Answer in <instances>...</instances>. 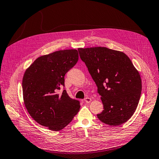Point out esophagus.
<instances>
[{
  "label": "esophagus",
  "mask_w": 159,
  "mask_h": 159,
  "mask_svg": "<svg viewBox=\"0 0 159 159\" xmlns=\"http://www.w3.org/2000/svg\"><path fill=\"white\" fill-rule=\"evenodd\" d=\"M84 102H85L86 103H90L91 102V99L89 98H84Z\"/></svg>",
  "instance_id": "1"
}]
</instances>
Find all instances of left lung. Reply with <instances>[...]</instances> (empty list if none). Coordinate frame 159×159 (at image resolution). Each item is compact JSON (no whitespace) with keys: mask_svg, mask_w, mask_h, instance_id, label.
Wrapping results in <instances>:
<instances>
[{"mask_svg":"<svg viewBox=\"0 0 159 159\" xmlns=\"http://www.w3.org/2000/svg\"><path fill=\"white\" fill-rule=\"evenodd\" d=\"M78 51L101 95L104 110L97 114L98 119L111 126L127 122L137 108L142 92L141 77L130 59L106 47Z\"/></svg>","mask_w":159,"mask_h":159,"instance_id":"8db88e82","label":"left lung"}]
</instances>
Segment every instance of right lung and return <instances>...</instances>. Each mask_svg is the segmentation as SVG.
<instances>
[{"label": "right lung", "instance_id": "1", "mask_svg": "<svg viewBox=\"0 0 159 159\" xmlns=\"http://www.w3.org/2000/svg\"><path fill=\"white\" fill-rule=\"evenodd\" d=\"M78 60L76 49L57 51L38 57L24 73L25 108L33 119L50 130L64 129L79 111L80 102L70 98L64 87L65 75Z\"/></svg>", "mask_w": 159, "mask_h": 159}]
</instances>
